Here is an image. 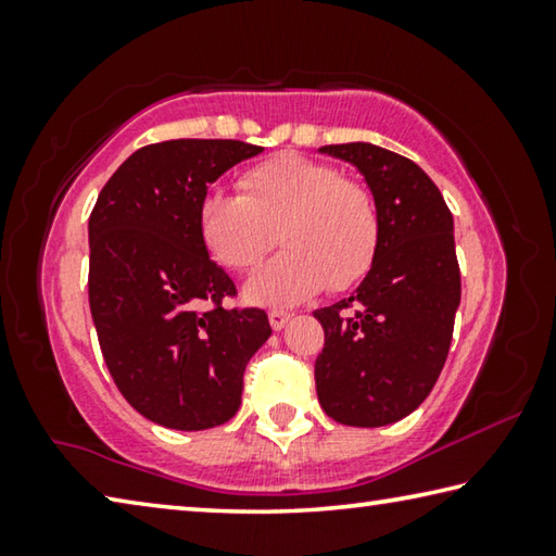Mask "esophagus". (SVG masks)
Instances as JSON below:
<instances>
[{"label":"esophagus","mask_w":556,"mask_h":556,"mask_svg":"<svg viewBox=\"0 0 556 556\" xmlns=\"http://www.w3.org/2000/svg\"><path fill=\"white\" fill-rule=\"evenodd\" d=\"M291 314L289 312H281V308H275V312H269V326L275 328V331H281L289 324Z\"/></svg>","instance_id":"1"}]
</instances>
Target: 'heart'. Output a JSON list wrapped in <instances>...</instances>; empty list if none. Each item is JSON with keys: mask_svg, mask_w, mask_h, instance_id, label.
<instances>
[{"mask_svg": "<svg viewBox=\"0 0 556 556\" xmlns=\"http://www.w3.org/2000/svg\"><path fill=\"white\" fill-rule=\"evenodd\" d=\"M240 195L211 191L199 235L218 265L255 269L279 240L287 250L248 281L250 301L299 304L324 287L343 291L368 275L380 248V211L363 184L336 166L281 154L240 176Z\"/></svg>", "mask_w": 556, "mask_h": 556, "instance_id": "b5f03b06", "label": "heart"}]
</instances>
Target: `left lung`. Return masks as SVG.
I'll use <instances>...</instances> for the list:
<instances>
[{"label":"left lung","mask_w":556,"mask_h":556,"mask_svg":"<svg viewBox=\"0 0 556 556\" xmlns=\"http://www.w3.org/2000/svg\"><path fill=\"white\" fill-rule=\"evenodd\" d=\"M353 164L380 211V248L353 296L318 308L326 343L316 394L345 427H384L429 397L444 368L460 304L454 218L437 184L390 149L328 144Z\"/></svg>","instance_id":"8db88e82"}]
</instances>
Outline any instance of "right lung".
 Returning <instances> with one entry per match:
<instances>
[{"label":"right lung","instance_id":"right-lung-1","mask_svg":"<svg viewBox=\"0 0 556 556\" xmlns=\"http://www.w3.org/2000/svg\"><path fill=\"white\" fill-rule=\"evenodd\" d=\"M260 152L238 139L142 147L90 213L88 296L102 357L131 407L166 429L232 419L244 368L271 336L262 308H223L235 285L199 235L208 184Z\"/></svg>","mask_w":556,"mask_h":556}]
</instances>
